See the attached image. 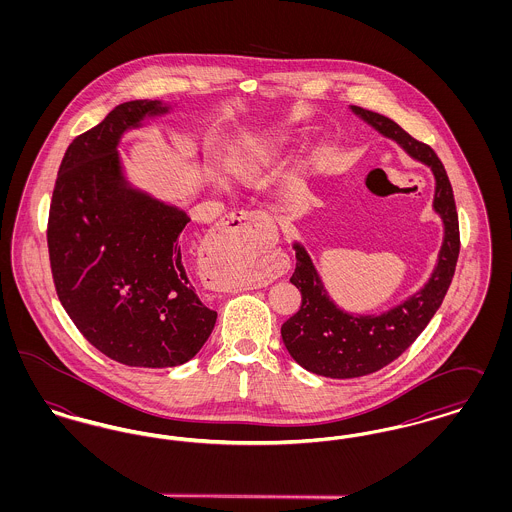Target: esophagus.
Wrapping results in <instances>:
<instances>
[{"label": "esophagus", "instance_id": "esophagus-1", "mask_svg": "<svg viewBox=\"0 0 512 512\" xmlns=\"http://www.w3.org/2000/svg\"><path fill=\"white\" fill-rule=\"evenodd\" d=\"M267 222L268 217L265 213L236 211V213L228 215L226 219L220 220L219 224L215 226V230L211 234V242H209V251L228 253L234 249H242L244 245H247L245 244L247 238L251 234H255L261 226H265ZM286 267H288V261L284 257H274L267 263L268 276L276 278L286 272ZM207 286L215 292H230V290H234L236 282L226 276H213Z\"/></svg>", "mask_w": 512, "mask_h": 512}]
</instances>
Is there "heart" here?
Segmentation results:
<instances>
[{
    "label": "heart",
    "instance_id": "obj_1",
    "mask_svg": "<svg viewBox=\"0 0 512 512\" xmlns=\"http://www.w3.org/2000/svg\"><path fill=\"white\" fill-rule=\"evenodd\" d=\"M280 153V144L276 140H263L255 146L244 149L236 159V169L242 176H257L265 171L268 165L274 163V159Z\"/></svg>",
    "mask_w": 512,
    "mask_h": 512
}]
</instances>
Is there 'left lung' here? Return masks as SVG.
<instances>
[{"label": "left lung", "instance_id": "8db88e82", "mask_svg": "<svg viewBox=\"0 0 512 512\" xmlns=\"http://www.w3.org/2000/svg\"><path fill=\"white\" fill-rule=\"evenodd\" d=\"M378 132L405 147L436 174L434 207L445 222L439 263L422 292L380 317H353L340 311L324 292L317 270L301 245H295L293 286L301 292L299 311L282 324V340L293 361L326 378H359L401 357L422 334L451 286L459 251V215L453 188L436 151L414 140L397 122L380 113L353 107Z\"/></svg>", "mask_w": 512, "mask_h": 512}]
</instances>
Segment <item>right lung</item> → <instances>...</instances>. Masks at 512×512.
<instances>
[{
	"label": "right lung",
	"instance_id": "1",
	"mask_svg": "<svg viewBox=\"0 0 512 512\" xmlns=\"http://www.w3.org/2000/svg\"><path fill=\"white\" fill-rule=\"evenodd\" d=\"M161 111L155 99L126 101L76 136L48 219L51 276L74 326L109 359L144 368L184 365L217 322L180 251L188 215L122 184L119 136Z\"/></svg>",
	"mask_w": 512,
	"mask_h": 512
}]
</instances>
